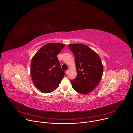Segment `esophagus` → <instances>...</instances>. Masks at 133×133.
Segmentation results:
<instances>
[{"label":"esophagus","instance_id":"1","mask_svg":"<svg viewBox=\"0 0 133 133\" xmlns=\"http://www.w3.org/2000/svg\"><path fill=\"white\" fill-rule=\"evenodd\" d=\"M69 70H66V72H66V75H67V74L69 73Z\"/></svg>","mask_w":133,"mask_h":133}]
</instances>
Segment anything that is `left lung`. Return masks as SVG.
Here are the masks:
<instances>
[{"label": "left lung", "mask_w": 133, "mask_h": 133, "mask_svg": "<svg viewBox=\"0 0 133 133\" xmlns=\"http://www.w3.org/2000/svg\"><path fill=\"white\" fill-rule=\"evenodd\" d=\"M75 57L77 76L70 82L74 89L87 95L92 91L101 81L103 66L99 55L83 44L68 45Z\"/></svg>", "instance_id": "8db88e82"}]
</instances>
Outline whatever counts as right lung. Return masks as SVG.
<instances>
[{"label":"right lung","instance_id":"1","mask_svg":"<svg viewBox=\"0 0 133 133\" xmlns=\"http://www.w3.org/2000/svg\"><path fill=\"white\" fill-rule=\"evenodd\" d=\"M64 46V44L48 43L33 56L30 64L31 77L35 86L43 93L55 90L64 76L65 72L57 58Z\"/></svg>","mask_w":133,"mask_h":133}]
</instances>
